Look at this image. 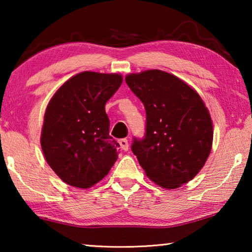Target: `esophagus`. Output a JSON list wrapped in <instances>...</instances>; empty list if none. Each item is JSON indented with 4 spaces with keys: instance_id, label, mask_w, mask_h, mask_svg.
Returning <instances> with one entry per match:
<instances>
[{
    "instance_id": "obj_1",
    "label": "esophagus",
    "mask_w": 252,
    "mask_h": 252,
    "mask_svg": "<svg viewBox=\"0 0 252 252\" xmlns=\"http://www.w3.org/2000/svg\"><path fill=\"white\" fill-rule=\"evenodd\" d=\"M119 143H120V147H121L122 150L127 151V149H129V142H127L126 139L119 140Z\"/></svg>"
}]
</instances>
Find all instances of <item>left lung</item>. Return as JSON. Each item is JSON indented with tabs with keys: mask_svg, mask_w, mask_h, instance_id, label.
<instances>
[{
	"mask_svg": "<svg viewBox=\"0 0 252 252\" xmlns=\"http://www.w3.org/2000/svg\"><path fill=\"white\" fill-rule=\"evenodd\" d=\"M126 82L142 102L146 133L131 150L153 182L174 189L189 182L206 163L212 121L201 97L177 76L160 70L130 74Z\"/></svg>",
	"mask_w": 252,
	"mask_h": 252,
	"instance_id": "1",
	"label": "left lung"
}]
</instances>
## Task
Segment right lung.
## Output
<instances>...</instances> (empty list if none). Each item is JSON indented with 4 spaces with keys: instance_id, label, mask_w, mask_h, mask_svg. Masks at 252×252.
<instances>
[{
    "instance_id": "right-lung-1",
    "label": "right lung",
    "mask_w": 252,
    "mask_h": 252,
    "mask_svg": "<svg viewBox=\"0 0 252 252\" xmlns=\"http://www.w3.org/2000/svg\"><path fill=\"white\" fill-rule=\"evenodd\" d=\"M121 83L119 74L82 72L51 99L41 147L50 167L67 185L82 189L94 186L117 161L120 146L109 134L104 106Z\"/></svg>"
}]
</instances>
